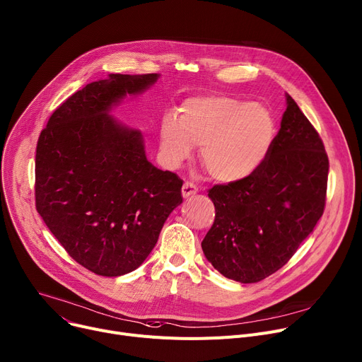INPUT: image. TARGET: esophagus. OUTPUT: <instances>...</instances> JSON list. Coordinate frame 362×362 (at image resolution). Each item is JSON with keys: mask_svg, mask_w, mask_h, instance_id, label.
<instances>
[{"mask_svg": "<svg viewBox=\"0 0 362 362\" xmlns=\"http://www.w3.org/2000/svg\"><path fill=\"white\" fill-rule=\"evenodd\" d=\"M197 192H198V187H197L195 183H192V182H185L183 183V187H182L183 198H189L192 195H195Z\"/></svg>", "mask_w": 362, "mask_h": 362, "instance_id": "1", "label": "esophagus"}]
</instances>
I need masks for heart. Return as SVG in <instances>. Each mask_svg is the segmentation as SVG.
Listing matches in <instances>:
<instances>
[{
	"label": "heart",
	"instance_id": "1",
	"mask_svg": "<svg viewBox=\"0 0 362 362\" xmlns=\"http://www.w3.org/2000/svg\"><path fill=\"white\" fill-rule=\"evenodd\" d=\"M275 136L271 112L257 103H245L223 94L186 99L179 117H163L158 147L172 165L185 161L194 146L211 177L235 182L250 176L267 158Z\"/></svg>",
	"mask_w": 362,
	"mask_h": 362
}]
</instances>
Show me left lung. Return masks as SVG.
<instances>
[{
  "mask_svg": "<svg viewBox=\"0 0 362 362\" xmlns=\"http://www.w3.org/2000/svg\"><path fill=\"white\" fill-rule=\"evenodd\" d=\"M327 175L319 132L286 94L281 129L267 158L250 176L208 190L215 220L202 240L205 257L242 284L275 274L323 215Z\"/></svg>",
  "mask_w": 362,
  "mask_h": 362,
  "instance_id": "left-lung-1",
  "label": "left lung"
}]
</instances>
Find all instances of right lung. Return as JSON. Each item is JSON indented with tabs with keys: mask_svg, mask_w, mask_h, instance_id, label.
Wrapping results in <instances>:
<instances>
[{
	"mask_svg": "<svg viewBox=\"0 0 362 362\" xmlns=\"http://www.w3.org/2000/svg\"><path fill=\"white\" fill-rule=\"evenodd\" d=\"M157 78L110 74L90 83L69 95L39 135L36 209L66 253L95 275L136 269L183 201V180L154 167L141 134L109 115L127 94Z\"/></svg>",
	"mask_w": 362,
	"mask_h": 362,
	"instance_id": "1",
	"label": "right lung"
}]
</instances>
